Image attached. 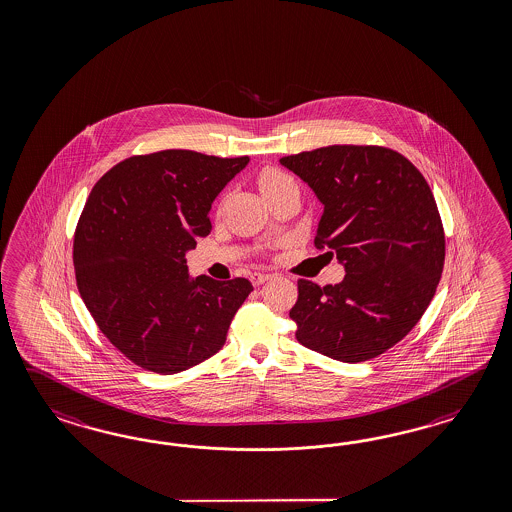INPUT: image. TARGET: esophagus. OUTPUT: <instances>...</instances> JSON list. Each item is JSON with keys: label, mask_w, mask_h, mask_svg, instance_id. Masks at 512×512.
Wrapping results in <instances>:
<instances>
[{"label": "esophagus", "mask_w": 512, "mask_h": 512, "mask_svg": "<svg viewBox=\"0 0 512 512\" xmlns=\"http://www.w3.org/2000/svg\"><path fill=\"white\" fill-rule=\"evenodd\" d=\"M251 283L255 285V287H259V285H263L264 281H268L270 279V274H263V272H253L251 274Z\"/></svg>", "instance_id": "obj_1"}]
</instances>
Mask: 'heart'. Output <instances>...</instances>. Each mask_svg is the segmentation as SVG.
Wrapping results in <instances>:
<instances>
[{"label": "heart", "instance_id": "b5f03b06", "mask_svg": "<svg viewBox=\"0 0 512 512\" xmlns=\"http://www.w3.org/2000/svg\"><path fill=\"white\" fill-rule=\"evenodd\" d=\"M257 184H259V189L263 191L264 197H270V195L278 193L285 187L296 186L293 176H289L287 172L279 171L276 167H266V169L259 172Z\"/></svg>", "mask_w": 512, "mask_h": 512}]
</instances>
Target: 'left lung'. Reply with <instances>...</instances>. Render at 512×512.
Returning a JSON list of instances; mask_svg holds the SVG:
<instances>
[{
	"label": "left lung",
	"instance_id": "8db88e82",
	"mask_svg": "<svg viewBox=\"0 0 512 512\" xmlns=\"http://www.w3.org/2000/svg\"><path fill=\"white\" fill-rule=\"evenodd\" d=\"M279 163L325 204L315 248L345 264L336 285L298 279L296 340L349 364L383 355L419 323L441 279L445 231L432 189L387 146L332 144Z\"/></svg>",
	"mask_w": 512,
	"mask_h": 512
}]
</instances>
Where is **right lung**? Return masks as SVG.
Here are the masks:
<instances>
[{
	"mask_svg": "<svg viewBox=\"0 0 512 512\" xmlns=\"http://www.w3.org/2000/svg\"><path fill=\"white\" fill-rule=\"evenodd\" d=\"M248 155H131L93 186L78 217V293L107 340L148 372H184L216 355L246 278L189 279L186 251L212 231L210 208Z\"/></svg>",
	"mask_w": 512,
	"mask_h": 512,
	"instance_id": "add662e5",
	"label": "right lung"
}]
</instances>
